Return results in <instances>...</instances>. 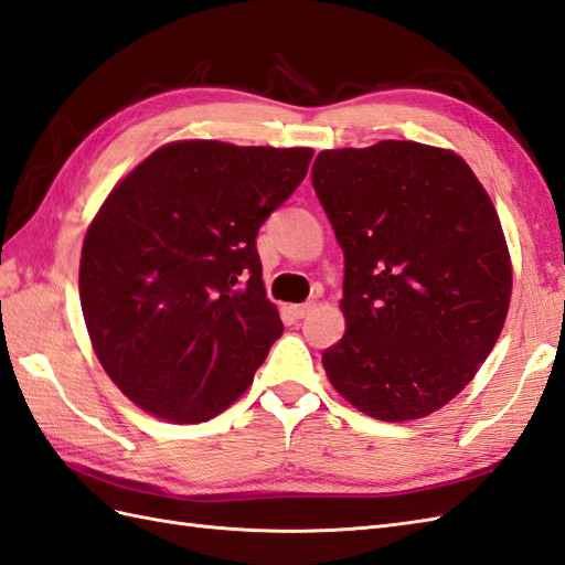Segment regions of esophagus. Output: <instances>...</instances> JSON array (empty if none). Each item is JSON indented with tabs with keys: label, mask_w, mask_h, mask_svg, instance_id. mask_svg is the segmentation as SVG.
Wrapping results in <instances>:
<instances>
[{
	"label": "esophagus",
	"mask_w": 565,
	"mask_h": 565,
	"mask_svg": "<svg viewBox=\"0 0 565 565\" xmlns=\"http://www.w3.org/2000/svg\"><path fill=\"white\" fill-rule=\"evenodd\" d=\"M315 308V303L310 300V303H300V306H291V312L296 315V318H306V315H310Z\"/></svg>",
	"instance_id": "34e87169"
}]
</instances>
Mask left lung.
I'll use <instances>...</instances> for the list:
<instances>
[{
    "mask_svg": "<svg viewBox=\"0 0 565 565\" xmlns=\"http://www.w3.org/2000/svg\"><path fill=\"white\" fill-rule=\"evenodd\" d=\"M312 185L344 250L347 332L332 387L377 422H414L475 380L503 332L513 262L462 156L418 141L327 149Z\"/></svg>",
    "mask_w": 565,
    "mask_h": 565,
    "instance_id": "8db88e82",
    "label": "left lung"
}]
</instances>
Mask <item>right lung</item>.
Returning a JSON list of instances; mask_svg holds the SVG:
<instances>
[{
  "label": "right lung",
  "instance_id": "1",
  "mask_svg": "<svg viewBox=\"0 0 565 565\" xmlns=\"http://www.w3.org/2000/svg\"><path fill=\"white\" fill-rule=\"evenodd\" d=\"M312 149L163 143L88 223L78 298L96 356L141 412L202 424L253 385L284 324L255 250Z\"/></svg>",
  "mask_w": 565,
  "mask_h": 565
}]
</instances>
